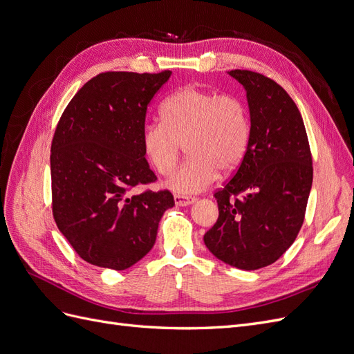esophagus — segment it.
<instances>
[{"label": "esophagus", "mask_w": 354, "mask_h": 354, "mask_svg": "<svg viewBox=\"0 0 354 354\" xmlns=\"http://www.w3.org/2000/svg\"><path fill=\"white\" fill-rule=\"evenodd\" d=\"M174 202H176V205H178V207H186V205H190V203H194L195 198L183 196V195H174Z\"/></svg>", "instance_id": "esophagus-1"}]
</instances>
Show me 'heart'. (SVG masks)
<instances>
[{"mask_svg": "<svg viewBox=\"0 0 354 354\" xmlns=\"http://www.w3.org/2000/svg\"><path fill=\"white\" fill-rule=\"evenodd\" d=\"M162 121L147 122L140 136L142 151L159 176L177 167L183 146L189 159L168 180L181 195L198 194L216 181L218 169H236L246 153L251 134L245 102L230 93L183 87L160 108Z\"/></svg>", "mask_w": 354, "mask_h": 354, "instance_id": "heart-1", "label": "heart"}]
</instances>
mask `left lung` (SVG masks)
<instances>
[{
  "label": "left lung",
  "instance_id": "obj_1",
  "mask_svg": "<svg viewBox=\"0 0 354 354\" xmlns=\"http://www.w3.org/2000/svg\"><path fill=\"white\" fill-rule=\"evenodd\" d=\"M229 75L246 90L251 134L236 173L214 192L218 218L203 242L223 263L257 270L279 260L301 229L313 160L301 113L281 85L252 71Z\"/></svg>",
  "mask_w": 354,
  "mask_h": 354
}]
</instances>
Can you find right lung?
Here are the masks:
<instances>
[{"label": "right lung", "instance_id": "add662e5", "mask_svg": "<svg viewBox=\"0 0 354 354\" xmlns=\"http://www.w3.org/2000/svg\"><path fill=\"white\" fill-rule=\"evenodd\" d=\"M159 73L103 72L63 111L51 142V208L63 236L84 261L125 270L152 250L171 192L138 185L156 176L142 151L147 104L169 80Z\"/></svg>", "mask_w": 354, "mask_h": 354}]
</instances>
